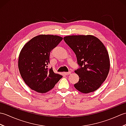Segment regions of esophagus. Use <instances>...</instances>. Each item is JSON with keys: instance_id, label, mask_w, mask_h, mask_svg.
I'll list each match as a JSON object with an SVG mask.
<instances>
[{"instance_id": "1", "label": "esophagus", "mask_w": 126, "mask_h": 126, "mask_svg": "<svg viewBox=\"0 0 126 126\" xmlns=\"http://www.w3.org/2000/svg\"><path fill=\"white\" fill-rule=\"evenodd\" d=\"M64 75H70L71 74V72H67V73H63Z\"/></svg>"}]
</instances>
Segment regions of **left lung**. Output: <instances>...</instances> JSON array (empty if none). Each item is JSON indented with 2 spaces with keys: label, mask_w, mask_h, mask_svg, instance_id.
<instances>
[{
  "label": "left lung",
  "mask_w": 126,
  "mask_h": 126,
  "mask_svg": "<svg viewBox=\"0 0 126 126\" xmlns=\"http://www.w3.org/2000/svg\"><path fill=\"white\" fill-rule=\"evenodd\" d=\"M75 53L81 68L75 71L79 81L74 87L79 92H95L106 79L110 69L108 52L100 39L93 35H71L63 38Z\"/></svg>",
  "instance_id": "8db88e82"
}]
</instances>
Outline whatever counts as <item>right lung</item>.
I'll list each match as a JSON object with an SVG mask.
<instances>
[{"mask_svg": "<svg viewBox=\"0 0 126 126\" xmlns=\"http://www.w3.org/2000/svg\"><path fill=\"white\" fill-rule=\"evenodd\" d=\"M63 39L62 37L40 34L24 45L18 58V69L26 84L32 90L45 93L52 89L63 76L48 69L50 52Z\"/></svg>", "mask_w": 126, "mask_h": 126, "instance_id": "1", "label": "right lung"}]
</instances>
